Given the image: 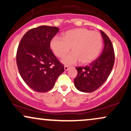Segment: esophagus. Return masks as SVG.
Masks as SVG:
<instances>
[{
	"label": "esophagus",
	"instance_id": "esophagus-1",
	"mask_svg": "<svg viewBox=\"0 0 131 131\" xmlns=\"http://www.w3.org/2000/svg\"><path fill=\"white\" fill-rule=\"evenodd\" d=\"M64 71H67V70H68V69H69V67H68V66H64Z\"/></svg>",
	"mask_w": 131,
	"mask_h": 131
}]
</instances>
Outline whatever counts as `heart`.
I'll use <instances>...</instances> for the list:
<instances>
[{
    "mask_svg": "<svg viewBox=\"0 0 131 131\" xmlns=\"http://www.w3.org/2000/svg\"><path fill=\"white\" fill-rule=\"evenodd\" d=\"M50 46L53 53L59 58L65 56L71 48L72 52L62 60L64 64H72L79 61L82 64H87L96 59L100 55L102 48V38L98 31L79 28L65 32L63 38L53 37Z\"/></svg>",
    "mask_w": 131,
    "mask_h": 131,
    "instance_id": "heart-1",
    "label": "heart"
}]
</instances>
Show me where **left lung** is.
<instances>
[{"label": "left lung", "instance_id": "1", "mask_svg": "<svg viewBox=\"0 0 131 131\" xmlns=\"http://www.w3.org/2000/svg\"><path fill=\"white\" fill-rule=\"evenodd\" d=\"M104 40L103 50L101 56L89 65L76 67L78 75L74 79V85L78 90L91 93L96 90L107 79L115 61V53L111 40L101 30Z\"/></svg>", "mask_w": 131, "mask_h": 131}]
</instances>
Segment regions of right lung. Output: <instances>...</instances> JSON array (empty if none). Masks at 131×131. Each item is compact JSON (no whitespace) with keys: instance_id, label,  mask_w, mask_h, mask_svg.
<instances>
[{"instance_id":"right-lung-1","label":"right lung","mask_w":131,"mask_h":131,"mask_svg":"<svg viewBox=\"0 0 131 131\" xmlns=\"http://www.w3.org/2000/svg\"><path fill=\"white\" fill-rule=\"evenodd\" d=\"M56 27L41 26L27 31L18 46L16 63L26 83L37 92L45 93L54 86L64 66L50 48V41L59 32Z\"/></svg>"}]
</instances>
